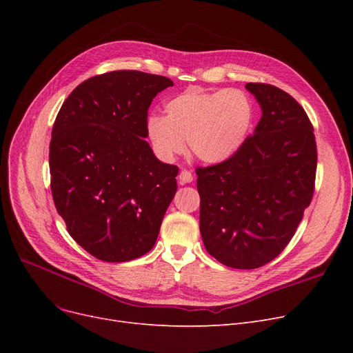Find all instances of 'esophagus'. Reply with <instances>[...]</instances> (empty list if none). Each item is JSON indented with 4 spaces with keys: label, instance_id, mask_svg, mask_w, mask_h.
I'll list each match as a JSON object with an SVG mask.
<instances>
[{
    "label": "esophagus",
    "instance_id": "esophagus-1",
    "mask_svg": "<svg viewBox=\"0 0 353 353\" xmlns=\"http://www.w3.org/2000/svg\"><path fill=\"white\" fill-rule=\"evenodd\" d=\"M179 179H180V183L181 184H186V183H192L193 181V174L188 170H181L180 174H179Z\"/></svg>",
    "mask_w": 353,
    "mask_h": 353
}]
</instances>
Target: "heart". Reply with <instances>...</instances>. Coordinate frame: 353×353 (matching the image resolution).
Here are the masks:
<instances>
[{
	"mask_svg": "<svg viewBox=\"0 0 353 353\" xmlns=\"http://www.w3.org/2000/svg\"><path fill=\"white\" fill-rule=\"evenodd\" d=\"M254 105L245 91L189 88L164 104V119L147 120V137L156 154L173 160L184 150L209 164L232 159L246 143Z\"/></svg>",
	"mask_w": 353,
	"mask_h": 353,
	"instance_id": "obj_1",
	"label": "heart"
}]
</instances>
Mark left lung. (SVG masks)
Segmentation results:
<instances>
[{
	"mask_svg": "<svg viewBox=\"0 0 353 353\" xmlns=\"http://www.w3.org/2000/svg\"><path fill=\"white\" fill-rule=\"evenodd\" d=\"M262 108L253 136L229 160L197 169L200 233L229 268L256 269L288 246L310 205L316 141L302 105L270 84L245 85Z\"/></svg>",
	"mask_w": 353,
	"mask_h": 353,
	"instance_id": "left-lung-1",
	"label": "left lung"
}]
</instances>
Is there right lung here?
Returning <instances> with one entry per match:
<instances>
[{"label": "right lung", "instance_id": "obj_1", "mask_svg": "<svg viewBox=\"0 0 353 353\" xmlns=\"http://www.w3.org/2000/svg\"><path fill=\"white\" fill-rule=\"evenodd\" d=\"M173 81L111 71L72 90L52 125L51 193L70 236L103 262L150 250L173 200L177 165L161 163L147 137V110Z\"/></svg>", "mask_w": 353, "mask_h": 353}]
</instances>
